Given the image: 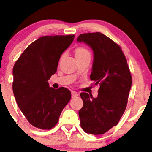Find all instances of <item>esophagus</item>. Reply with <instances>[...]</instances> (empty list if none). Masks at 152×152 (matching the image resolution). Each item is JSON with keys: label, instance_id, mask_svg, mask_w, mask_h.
I'll return each instance as SVG.
<instances>
[{"label": "esophagus", "instance_id": "obj_1", "mask_svg": "<svg viewBox=\"0 0 152 152\" xmlns=\"http://www.w3.org/2000/svg\"><path fill=\"white\" fill-rule=\"evenodd\" d=\"M78 96V93L75 91H72V98H75Z\"/></svg>", "mask_w": 152, "mask_h": 152}]
</instances>
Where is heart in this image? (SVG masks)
I'll use <instances>...</instances> for the list:
<instances>
[{"label":"heart","instance_id":"obj_1","mask_svg":"<svg viewBox=\"0 0 152 152\" xmlns=\"http://www.w3.org/2000/svg\"><path fill=\"white\" fill-rule=\"evenodd\" d=\"M86 55H90V52L86 48L79 47L75 50V56L76 57H79V56H83Z\"/></svg>","mask_w":152,"mask_h":152}]
</instances>
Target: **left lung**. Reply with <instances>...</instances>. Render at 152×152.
<instances>
[{
  "label": "left lung",
  "instance_id": "obj_1",
  "mask_svg": "<svg viewBox=\"0 0 152 152\" xmlns=\"http://www.w3.org/2000/svg\"><path fill=\"white\" fill-rule=\"evenodd\" d=\"M93 50L91 80L99 85L98 96L80 93L83 106L78 111L85 132L104 134L118 124L126 108L132 78L120 46L101 32L80 34L77 38Z\"/></svg>",
  "mask_w": 152,
  "mask_h": 152
}]
</instances>
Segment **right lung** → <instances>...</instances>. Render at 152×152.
Wrapping results in <instances>:
<instances>
[{
  "instance_id": "obj_1",
  "label": "right lung",
  "mask_w": 152,
  "mask_h": 152,
  "mask_svg": "<svg viewBox=\"0 0 152 152\" xmlns=\"http://www.w3.org/2000/svg\"><path fill=\"white\" fill-rule=\"evenodd\" d=\"M74 35L43 36L30 44L13 68L12 89L18 106L36 128L55 126L71 99L65 88H50L48 80L57 72L60 58L72 43Z\"/></svg>"
}]
</instances>
